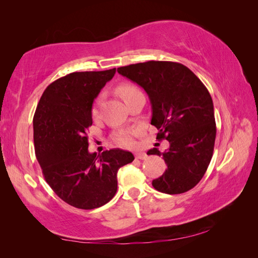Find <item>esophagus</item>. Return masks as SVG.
Instances as JSON below:
<instances>
[{
  "label": "esophagus",
  "mask_w": 258,
  "mask_h": 258,
  "mask_svg": "<svg viewBox=\"0 0 258 258\" xmlns=\"http://www.w3.org/2000/svg\"><path fill=\"white\" fill-rule=\"evenodd\" d=\"M135 157L138 158V159L143 160V159H146V158H147V155H146L145 153H143V152H137V153L135 154Z\"/></svg>",
  "instance_id": "esophagus-1"
}]
</instances>
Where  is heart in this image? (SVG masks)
<instances>
[{
	"label": "heart",
	"mask_w": 258,
	"mask_h": 258,
	"mask_svg": "<svg viewBox=\"0 0 258 258\" xmlns=\"http://www.w3.org/2000/svg\"><path fill=\"white\" fill-rule=\"evenodd\" d=\"M117 91H118V93L124 101H128L130 98L136 96L137 93L140 92V90L137 87H135L134 85H129V84L120 85L118 89H117ZM99 103H100V98H98L92 105L91 115L93 117H96L98 115ZM134 136L135 134L132 131H119L113 136V140L116 144H118L120 146H131L135 143Z\"/></svg>",
	"instance_id": "1"
}]
</instances>
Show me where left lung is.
Masks as SVG:
<instances>
[{"instance_id": "1", "label": "left lung", "mask_w": 258, "mask_h": 258, "mask_svg": "<svg viewBox=\"0 0 258 258\" xmlns=\"http://www.w3.org/2000/svg\"><path fill=\"white\" fill-rule=\"evenodd\" d=\"M117 72L147 92L153 126L158 141L167 140L163 153L154 147L148 155L161 156L167 169L152 185L176 195L194 188L204 177L214 151L216 123L213 101L206 86L190 70L172 61H147L120 67Z\"/></svg>"}]
</instances>
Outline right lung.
Segmentation results:
<instances>
[{
  "mask_svg": "<svg viewBox=\"0 0 258 258\" xmlns=\"http://www.w3.org/2000/svg\"><path fill=\"white\" fill-rule=\"evenodd\" d=\"M115 72L114 68L60 77L45 89L33 117L35 155L45 181L59 198L79 209L107 204L117 191L119 168L135 159L119 148L88 152L93 100Z\"/></svg>",
  "mask_w": 258,
  "mask_h": 258,
  "instance_id": "right-lung-1",
  "label": "right lung"
}]
</instances>
